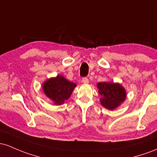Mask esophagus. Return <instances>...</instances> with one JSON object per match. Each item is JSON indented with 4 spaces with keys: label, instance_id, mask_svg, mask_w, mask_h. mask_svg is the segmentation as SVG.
Masks as SVG:
<instances>
[{
    "label": "esophagus",
    "instance_id": "34e87169",
    "mask_svg": "<svg viewBox=\"0 0 157 157\" xmlns=\"http://www.w3.org/2000/svg\"><path fill=\"white\" fill-rule=\"evenodd\" d=\"M82 82H83L84 84H87L88 82H89V79H88L87 77H84V78H82Z\"/></svg>",
    "mask_w": 157,
    "mask_h": 157
}]
</instances>
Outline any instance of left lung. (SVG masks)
Segmentation results:
<instances>
[{
	"mask_svg": "<svg viewBox=\"0 0 157 157\" xmlns=\"http://www.w3.org/2000/svg\"><path fill=\"white\" fill-rule=\"evenodd\" d=\"M97 87L101 96V104L108 110L117 108L125 99V90L119 84L101 82L98 84Z\"/></svg>",
	"mask_w": 157,
	"mask_h": 157,
	"instance_id": "8db88e82",
	"label": "left lung"
}]
</instances>
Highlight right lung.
Masks as SVG:
<instances>
[{"mask_svg": "<svg viewBox=\"0 0 157 157\" xmlns=\"http://www.w3.org/2000/svg\"><path fill=\"white\" fill-rule=\"evenodd\" d=\"M76 84L67 80L63 76L57 75L46 81L43 84L45 95L50 98L56 105H62L67 100Z\"/></svg>", "mask_w": 157, "mask_h": 157, "instance_id": "add662e5", "label": "right lung"}]
</instances>
